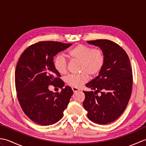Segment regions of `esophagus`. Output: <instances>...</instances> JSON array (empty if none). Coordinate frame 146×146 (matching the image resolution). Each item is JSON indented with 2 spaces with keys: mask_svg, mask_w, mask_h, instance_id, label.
I'll list each match as a JSON object with an SVG mask.
<instances>
[{
  "mask_svg": "<svg viewBox=\"0 0 146 146\" xmlns=\"http://www.w3.org/2000/svg\"><path fill=\"white\" fill-rule=\"evenodd\" d=\"M72 90H73L74 93H76V92L79 91V89L78 88H76V87H72Z\"/></svg>",
  "mask_w": 146,
  "mask_h": 146,
  "instance_id": "1",
  "label": "esophagus"
}]
</instances>
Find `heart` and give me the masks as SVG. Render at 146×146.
<instances>
[{"instance_id": "1", "label": "heart", "mask_w": 146, "mask_h": 146, "mask_svg": "<svg viewBox=\"0 0 146 146\" xmlns=\"http://www.w3.org/2000/svg\"><path fill=\"white\" fill-rule=\"evenodd\" d=\"M68 56L73 60L80 61L78 75H70L66 78V83L73 87L79 88L88 80V74L94 76L98 74L105 63V54L100 49H92L90 46L78 44L68 51ZM55 70L60 75H64L67 70V63L63 56L58 55L54 59Z\"/></svg>"}]
</instances>
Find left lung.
<instances>
[{"label": "left lung", "instance_id": "1", "mask_svg": "<svg viewBox=\"0 0 146 146\" xmlns=\"http://www.w3.org/2000/svg\"><path fill=\"white\" fill-rule=\"evenodd\" d=\"M90 44L100 48L105 54V63L98 75L86 86L101 92L100 96L93 91H83L85 95L83 105L92 122L107 124L118 119L131 97L132 71L128 55L120 46L107 39L88 41Z\"/></svg>", "mask_w": 146, "mask_h": 146}]
</instances>
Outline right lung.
Segmentation results:
<instances>
[{"label":"right lung","instance_id":"right-lung-1","mask_svg":"<svg viewBox=\"0 0 146 146\" xmlns=\"http://www.w3.org/2000/svg\"><path fill=\"white\" fill-rule=\"evenodd\" d=\"M71 45L41 41L23 52L17 64L15 83L22 109L33 122L41 125L58 122L63 116L73 92L64 83L53 64L54 56ZM50 84L62 88L60 93L48 90Z\"/></svg>","mask_w":146,"mask_h":146}]
</instances>
